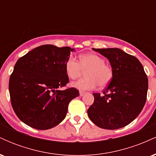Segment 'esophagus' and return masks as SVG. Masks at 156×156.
<instances>
[{
	"mask_svg": "<svg viewBox=\"0 0 156 156\" xmlns=\"http://www.w3.org/2000/svg\"><path fill=\"white\" fill-rule=\"evenodd\" d=\"M84 94H85V92H82V91H80V92H79V94H80V96H83Z\"/></svg>",
	"mask_w": 156,
	"mask_h": 156,
	"instance_id": "34e87169",
	"label": "esophagus"
}]
</instances>
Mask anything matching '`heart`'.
Here are the masks:
<instances>
[{"mask_svg":"<svg viewBox=\"0 0 156 156\" xmlns=\"http://www.w3.org/2000/svg\"><path fill=\"white\" fill-rule=\"evenodd\" d=\"M65 72L71 79H76L85 71V78L73 82L71 86L80 91L91 90L97 85L105 87L112 79V68L105 64V59L94 53H86L79 56V63L75 57L69 56L66 60Z\"/></svg>","mask_w":156,"mask_h":156,"instance_id":"heart-1","label":"heart"}]
</instances>
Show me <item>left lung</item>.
Instances as JSON below:
<instances>
[{"label": "left lung", "mask_w": 156, "mask_h": 156, "mask_svg": "<svg viewBox=\"0 0 156 156\" xmlns=\"http://www.w3.org/2000/svg\"><path fill=\"white\" fill-rule=\"evenodd\" d=\"M109 61L113 70L104 95L93 93L94 103L87 113L101 128L115 130L130 124L145 104L148 79L142 64L133 55L119 48H92Z\"/></svg>", "instance_id": "1"}]
</instances>
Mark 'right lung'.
<instances>
[{"label": "right lung", "mask_w": 156, "mask_h": 156, "mask_svg": "<svg viewBox=\"0 0 156 156\" xmlns=\"http://www.w3.org/2000/svg\"><path fill=\"white\" fill-rule=\"evenodd\" d=\"M75 48L43 44L31 50L16 62L9 89L12 108L23 122L38 130H48L66 117L69 102L79 95L65 87L69 78L66 60Z\"/></svg>", "instance_id": "add662e5"}]
</instances>
